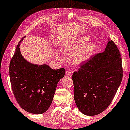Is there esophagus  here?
Here are the masks:
<instances>
[{
    "mask_svg": "<svg viewBox=\"0 0 130 130\" xmlns=\"http://www.w3.org/2000/svg\"><path fill=\"white\" fill-rule=\"evenodd\" d=\"M73 70H72V69H68L66 71V74L67 76H72L73 73Z\"/></svg>",
    "mask_w": 130,
    "mask_h": 130,
    "instance_id": "esophagus-1",
    "label": "esophagus"
}]
</instances>
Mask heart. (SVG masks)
<instances>
[{
	"label": "heart",
	"instance_id": "1",
	"mask_svg": "<svg viewBox=\"0 0 130 130\" xmlns=\"http://www.w3.org/2000/svg\"><path fill=\"white\" fill-rule=\"evenodd\" d=\"M93 50V42L89 41V38L87 37H83L72 45L66 48L63 53L65 54H72L76 53L73 57V63L76 64H81L88 59ZM57 58L60 61H64V58L61 56H58Z\"/></svg>",
	"mask_w": 130,
	"mask_h": 130
}]
</instances>
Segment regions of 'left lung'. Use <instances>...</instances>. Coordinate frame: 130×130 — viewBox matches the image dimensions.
<instances>
[{
  "instance_id": "8db88e82",
  "label": "left lung",
  "mask_w": 130,
  "mask_h": 130,
  "mask_svg": "<svg viewBox=\"0 0 130 130\" xmlns=\"http://www.w3.org/2000/svg\"><path fill=\"white\" fill-rule=\"evenodd\" d=\"M122 75L120 51L111 40L104 52L83 63L73 74L74 98L79 111L89 116L104 111L112 101Z\"/></svg>"
}]
</instances>
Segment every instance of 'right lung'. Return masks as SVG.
Returning a JSON list of instances; mask_svg holds the SVG:
<instances>
[{"label": "right lung", "mask_w": 130, "mask_h": 130, "mask_svg": "<svg viewBox=\"0 0 130 130\" xmlns=\"http://www.w3.org/2000/svg\"><path fill=\"white\" fill-rule=\"evenodd\" d=\"M21 39L9 64L12 89L16 101L29 113L41 114L50 106L57 83L64 76V68L53 70L49 66L30 63L20 52Z\"/></svg>", "instance_id": "1"}]
</instances>
